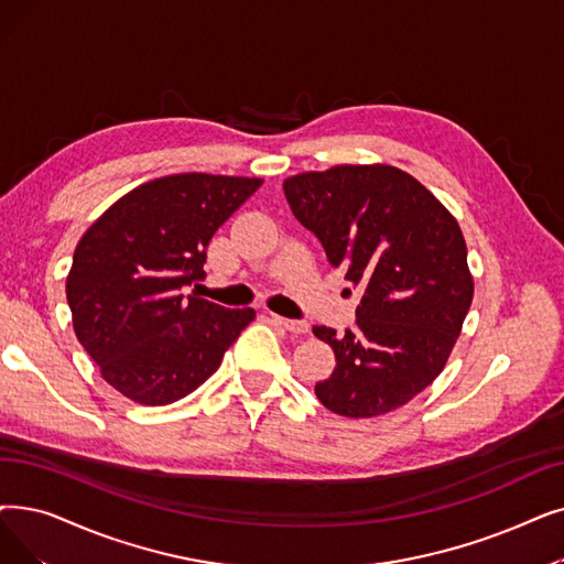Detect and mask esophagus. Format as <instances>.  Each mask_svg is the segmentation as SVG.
Segmentation results:
<instances>
[{
  "mask_svg": "<svg viewBox=\"0 0 564 564\" xmlns=\"http://www.w3.org/2000/svg\"><path fill=\"white\" fill-rule=\"evenodd\" d=\"M269 317H272V321L276 323V325H281L285 332H290L292 336H302V334H308V323H304V321H288V317H281V315H274V313H269Z\"/></svg>",
  "mask_w": 564,
  "mask_h": 564,
  "instance_id": "obj_1",
  "label": "esophagus"
}]
</instances>
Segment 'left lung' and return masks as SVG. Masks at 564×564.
<instances>
[{
  "mask_svg": "<svg viewBox=\"0 0 564 564\" xmlns=\"http://www.w3.org/2000/svg\"><path fill=\"white\" fill-rule=\"evenodd\" d=\"M283 193L329 262L361 288L352 329L313 327L336 355L332 376L315 384L317 401L352 420L405 405L443 373L473 304L456 218L387 163L292 175Z\"/></svg>",
  "mask_w": 564,
  "mask_h": 564,
  "instance_id": "left-lung-1",
  "label": "left lung"
}]
</instances>
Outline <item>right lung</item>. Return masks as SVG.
<instances>
[{"mask_svg": "<svg viewBox=\"0 0 564 564\" xmlns=\"http://www.w3.org/2000/svg\"><path fill=\"white\" fill-rule=\"evenodd\" d=\"M260 186V177H159L121 195L80 237L66 276L73 332L121 397L184 399L253 323V308L182 290L205 276L209 239Z\"/></svg>", "mask_w": 564, "mask_h": 564, "instance_id": "obj_1", "label": "right lung"}]
</instances>
